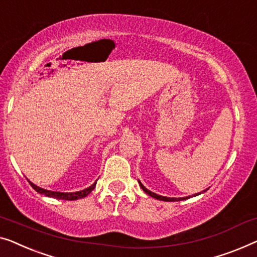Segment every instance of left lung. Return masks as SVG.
Here are the masks:
<instances>
[{
	"instance_id": "8db88e82",
	"label": "left lung",
	"mask_w": 257,
	"mask_h": 257,
	"mask_svg": "<svg viewBox=\"0 0 257 257\" xmlns=\"http://www.w3.org/2000/svg\"><path fill=\"white\" fill-rule=\"evenodd\" d=\"M139 184H140V187H141V189H143V190L147 193V195H150L151 197H153V198H156V199H160V200H165V202H175V200H184V199H188L189 197H182V198H170V197H165V196H160V195H156V193H154V192H152V191H150L148 190V189H146L144 187L143 184H141V182L139 181ZM207 190V189H206ZM206 190H204V191H206ZM200 192H198V193H196V195H193V196H197V195H199Z\"/></svg>"
}]
</instances>
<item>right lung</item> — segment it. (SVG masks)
Listing matches in <instances>:
<instances>
[{"label": "right lung", "mask_w": 257, "mask_h": 257, "mask_svg": "<svg viewBox=\"0 0 257 257\" xmlns=\"http://www.w3.org/2000/svg\"><path fill=\"white\" fill-rule=\"evenodd\" d=\"M29 183L31 184V187L35 189L37 192L43 193V195H45L47 197H53V198L65 199V200H76V199L83 198V197H87L89 193H90L92 190H94V188L96 187V182H95V183L92 184V185H90V187L87 188V189H84V190H81V191H76V192H58V191H50V190H46V189L39 188L38 185L33 184L32 182H30V181H29Z\"/></svg>", "instance_id": "1"}]
</instances>
